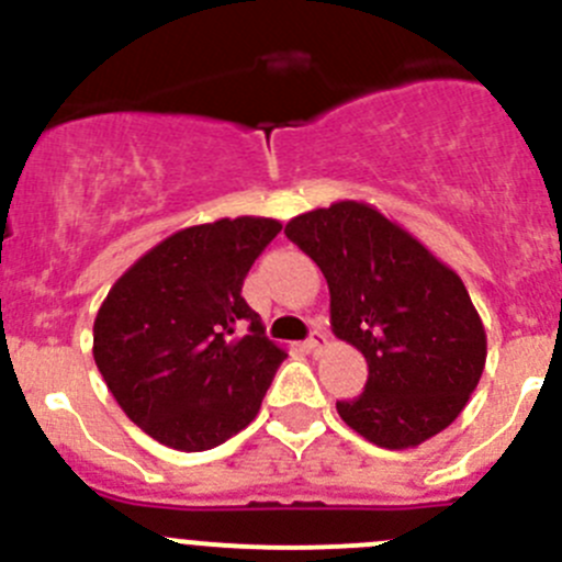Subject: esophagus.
<instances>
[{"instance_id":"1","label":"esophagus","mask_w":562,"mask_h":562,"mask_svg":"<svg viewBox=\"0 0 562 562\" xmlns=\"http://www.w3.org/2000/svg\"><path fill=\"white\" fill-rule=\"evenodd\" d=\"M325 347H328V336H325L323 330H314V334L306 339L308 352H319V350H325Z\"/></svg>"}]
</instances>
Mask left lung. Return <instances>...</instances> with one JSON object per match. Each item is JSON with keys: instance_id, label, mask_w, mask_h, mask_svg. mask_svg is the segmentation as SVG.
Instances as JSON below:
<instances>
[{"instance_id": "8db88e82", "label": "left lung", "mask_w": 562, "mask_h": 562, "mask_svg": "<svg viewBox=\"0 0 562 562\" xmlns=\"http://www.w3.org/2000/svg\"><path fill=\"white\" fill-rule=\"evenodd\" d=\"M330 292L336 339L364 352V392L336 403L383 450H411L450 427L485 367V328L461 276L364 201H336L286 223Z\"/></svg>"}]
</instances>
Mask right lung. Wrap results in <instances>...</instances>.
Wrapping results in <instances>:
<instances>
[{"instance_id": "right-lung-1", "label": "right lung", "mask_w": 562, "mask_h": 562, "mask_svg": "<svg viewBox=\"0 0 562 562\" xmlns=\"http://www.w3.org/2000/svg\"><path fill=\"white\" fill-rule=\"evenodd\" d=\"M278 232V221L250 215L181 228L106 292L93 323L95 367L159 445L212 450L259 414L286 350L265 336L243 281Z\"/></svg>"}]
</instances>
